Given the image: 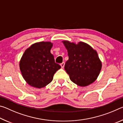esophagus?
<instances>
[{"instance_id":"34e87169","label":"esophagus","mask_w":123,"mask_h":123,"mask_svg":"<svg viewBox=\"0 0 123 123\" xmlns=\"http://www.w3.org/2000/svg\"><path fill=\"white\" fill-rule=\"evenodd\" d=\"M64 64H65V63H64V62H62V63L61 64H60V65H61V68H64Z\"/></svg>"}]
</instances>
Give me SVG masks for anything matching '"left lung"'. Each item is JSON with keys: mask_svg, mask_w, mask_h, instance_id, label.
Here are the masks:
<instances>
[{"mask_svg": "<svg viewBox=\"0 0 123 123\" xmlns=\"http://www.w3.org/2000/svg\"><path fill=\"white\" fill-rule=\"evenodd\" d=\"M69 59L64 69L70 80L81 87L88 86L97 80L101 69L102 63L97 51L83 42L78 43L63 41Z\"/></svg>", "mask_w": 123, "mask_h": 123, "instance_id": "1", "label": "left lung"}]
</instances>
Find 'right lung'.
Returning a JSON list of instances; mask_svg holds the SVG:
<instances>
[{
    "mask_svg": "<svg viewBox=\"0 0 123 123\" xmlns=\"http://www.w3.org/2000/svg\"><path fill=\"white\" fill-rule=\"evenodd\" d=\"M53 43L39 42L27 48L19 61L23 78L30 86L43 88L50 83L54 74L61 68L50 53Z\"/></svg>",
    "mask_w": 123,
    "mask_h": 123,
    "instance_id": "right-lung-1",
    "label": "right lung"
}]
</instances>
